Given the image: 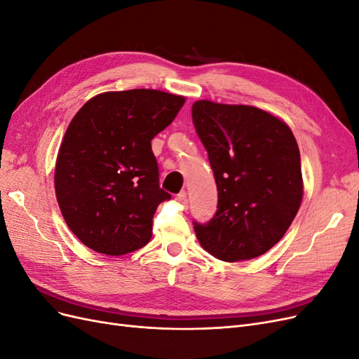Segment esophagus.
<instances>
[{
  "label": "esophagus",
  "mask_w": 359,
  "mask_h": 359,
  "mask_svg": "<svg viewBox=\"0 0 359 359\" xmlns=\"http://www.w3.org/2000/svg\"><path fill=\"white\" fill-rule=\"evenodd\" d=\"M177 202L184 206V208H187L189 206V199H187V193L186 191H181L178 196H177Z\"/></svg>",
  "instance_id": "34e87169"
}]
</instances>
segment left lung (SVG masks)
I'll return each instance as SVG.
<instances>
[{"instance_id":"left-lung-1","label":"left lung","mask_w":359,"mask_h":359,"mask_svg":"<svg viewBox=\"0 0 359 359\" xmlns=\"http://www.w3.org/2000/svg\"><path fill=\"white\" fill-rule=\"evenodd\" d=\"M219 191L210 223H194L214 257L240 262L273 248L299 210L304 194L297 139L278 116L247 104L198 100L191 106Z\"/></svg>"}]
</instances>
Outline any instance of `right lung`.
<instances>
[{"label": "right lung", "instance_id": "right-lung-1", "mask_svg": "<svg viewBox=\"0 0 359 359\" xmlns=\"http://www.w3.org/2000/svg\"><path fill=\"white\" fill-rule=\"evenodd\" d=\"M184 103L160 90L107 91L73 116L53 181L64 220L83 245L121 256L148 244L157 206L170 199L158 186L151 140Z\"/></svg>", "mask_w": 359, "mask_h": 359}]
</instances>
